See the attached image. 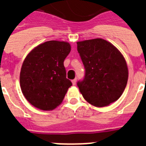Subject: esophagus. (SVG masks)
Listing matches in <instances>:
<instances>
[{
	"instance_id": "obj_1",
	"label": "esophagus",
	"mask_w": 146,
	"mask_h": 146,
	"mask_svg": "<svg viewBox=\"0 0 146 146\" xmlns=\"http://www.w3.org/2000/svg\"><path fill=\"white\" fill-rule=\"evenodd\" d=\"M72 82H73V85H76V79H74V80H72Z\"/></svg>"
}]
</instances>
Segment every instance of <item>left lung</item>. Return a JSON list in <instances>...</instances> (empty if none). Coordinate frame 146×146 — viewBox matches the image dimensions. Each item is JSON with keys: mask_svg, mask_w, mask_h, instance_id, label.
<instances>
[{"mask_svg": "<svg viewBox=\"0 0 146 146\" xmlns=\"http://www.w3.org/2000/svg\"><path fill=\"white\" fill-rule=\"evenodd\" d=\"M77 50L85 67L84 79L77 86L85 100L96 107L116 102L128 80V68L122 54L102 38L78 42Z\"/></svg>", "mask_w": 146, "mask_h": 146, "instance_id": "1", "label": "left lung"}]
</instances>
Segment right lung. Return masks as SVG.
Wrapping results in <instances>:
<instances>
[{
  "instance_id": "add662e5",
  "label": "right lung",
  "mask_w": 146,
  "mask_h": 146,
  "mask_svg": "<svg viewBox=\"0 0 146 146\" xmlns=\"http://www.w3.org/2000/svg\"><path fill=\"white\" fill-rule=\"evenodd\" d=\"M70 50L68 42L48 41L35 47L26 56L19 82L23 96L34 107L50 111L61 104L72 86L64 66Z\"/></svg>"
}]
</instances>
